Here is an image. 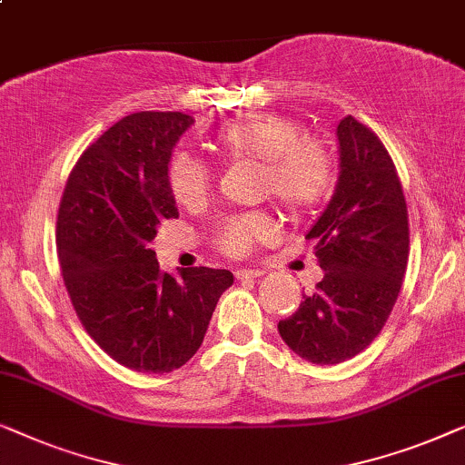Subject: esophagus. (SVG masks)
I'll use <instances>...</instances> for the list:
<instances>
[{
    "label": "esophagus",
    "mask_w": 465,
    "mask_h": 465,
    "mask_svg": "<svg viewBox=\"0 0 465 465\" xmlns=\"http://www.w3.org/2000/svg\"><path fill=\"white\" fill-rule=\"evenodd\" d=\"M263 270H238L235 272V278L238 280H254V278H261L263 276Z\"/></svg>",
    "instance_id": "34e87169"
}]
</instances>
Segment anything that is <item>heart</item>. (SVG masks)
Returning <instances> with one entry per match:
<instances>
[{
    "label": "heart",
    "instance_id": "b5f03b06",
    "mask_svg": "<svg viewBox=\"0 0 465 465\" xmlns=\"http://www.w3.org/2000/svg\"><path fill=\"white\" fill-rule=\"evenodd\" d=\"M213 147L223 160L259 164L261 192L272 195L291 213H305L329 193L332 162L326 147L303 136L301 124L286 115H252L227 122L213 136ZM166 181L181 206H198L211 189V170L185 152L168 162ZM276 225L263 213H248L223 221L214 232L217 246L230 257H244L270 240Z\"/></svg>",
    "mask_w": 465,
    "mask_h": 465
}]
</instances>
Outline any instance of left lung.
I'll return each mask as SVG.
<instances>
[{
	"instance_id": "obj_1",
	"label": "left lung",
	"mask_w": 465,
	"mask_h": 465,
	"mask_svg": "<svg viewBox=\"0 0 465 465\" xmlns=\"http://www.w3.org/2000/svg\"><path fill=\"white\" fill-rule=\"evenodd\" d=\"M337 143L335 193L307 232L324 278L278 322L284 343L313 364L350 361L379 335L409 261L407 202L388 149L351 115Z\"/></svg>"
}]
</instances>
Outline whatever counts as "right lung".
I'll use <instances>...</instances> for the list:
<instances>
[{"mask_svg": "<svg viewBox=\"0 0 465 465\" xmlns=\"http://www.w3.org/2000/svg\"><path fill=\"white\" fill-rule=\"evenodd\" d=\"M193 124L179 111H141L114 124L71 170L56 221L64 286L103 351L139 372H170L204 341L233 273L160 270L149 242L179 217L166 168Z\"/></svg>", "mask_w": 465, "mask_h": 465, "instance_id": "right-lung-1", "label": "right lung"}]
</instances>
